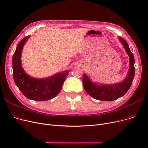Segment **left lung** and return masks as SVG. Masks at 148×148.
<instances>
[{
	"mask_svg": "<svg viewBox=\"0 0 148 148\" xmlns=\"http://www.w3.org/2000/svg\"><path fill=\"white\" fill-rule=\"evenodd\" d=\"M119 39L130 58V68L126 78L122 82L116 84H97L91 82L86 74H83V84L85 90L90 96L96 99L106 101L117 99L126 94L133 83L135 74L134 56L127 41L121 36Z\"/></svg>",
	"mask_w": 148,
	"mask_h": 148,
	"instance_id": "obj_1",
	"label": "left lung"
}]
</instances>
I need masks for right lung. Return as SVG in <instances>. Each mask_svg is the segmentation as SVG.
<instances>
[{"label": "right lung", "mask_w": 148, "mask_h": 148, "mask_svg": "<svg viewBox=\"0 0 148 148\" xmlns=\"http://www.w3.org/2000/svg\"><path fill=\"white\" fill-rule=\"evenodd\" d=\"M30 36L18 44L12 57L14 80L22 94L34 101H47L55 97L61 90L68 71L58 73L46 79H35L25 72L21 66V54L23 45Z\"/></svg>", "instance_id": "1"}]
</instances>
